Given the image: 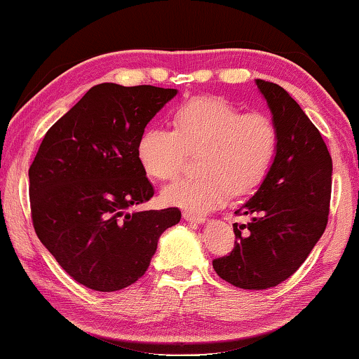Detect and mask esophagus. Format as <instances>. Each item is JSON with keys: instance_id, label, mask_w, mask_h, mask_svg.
<instances>
[{"instance_id": "esophagus-1", "label": "esophagus", "mask_w": 359, "mask_h": 359, "mask_svg": "<svg viewBox=\"0 0 359 359\" xmlns=\"http://www.w3.org/2000/svg\"><path fill=\"white\" fill-rule=\"evenodd\" d=\"M184 219L187 222H195V224H204V222H206V217H204V215L193 214V212H189V210H184Z\"/></svg>"}]
</instances>
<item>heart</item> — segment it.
Returning a JSON list of instances; mask_svg holds the SVG:
<instances>
[{
    "label": "heart",
    "mask_w": 359,
    "mask_h": 359,
    "mask_svg": "<svg viewBox=\"0 0 359 359\" xmlns=\"http://www.w3.org/2000/svg\"><path fill=\"white\" fill-rule=\"evenodd\" d=\"M174 130L147 128L135 155L151 179L170 180L184 168L189 153L200 151V175L180 179L163 190L168 206L206 214L233 195L251 191L275 158L278 129L262 111L241 110L222 97H195L172 113Z\"/></svg>",
    "instance_id": "obj_1"
}]
</instances>
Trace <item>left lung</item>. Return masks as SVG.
Returning a JSON list of instances; mask_svg holds the SVG:
<instances>
[{"label": "left lung", "mask_w": 359, "mask_h": 359, "mask_svg": "<svg viewBox=\"0 0 359 359\" xmlns=\"http://www.w3.org/2000/svg\"><path fill=\"white\" fill-rule=\"evenodd\" d=\"M255 84L278 129L276 153L259 190L235 212L251 222L233 225L235 248L212 266L233 286L259 291L294 275L326 230L332 158L286 90L264 79Z\"/></svg>", "instance_id": "obj_1"}]
</instances>
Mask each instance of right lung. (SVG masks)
Returning a JSON list of instances; mask_svg holds the SVG:
<instances>
[{"label":"right lung","instance_id":"obj_1","mask_svg":"<svg viewBox=\"0 0 359 359\" xmlns=\"http://www.w3.org/2000/svg\"><path fill=\"white\" fill-rule=\"evenodd\" d=\"M177 89L90 88L39 145L28 169L32 220L39 241L73 280L100 292L130 286L149 269L164 230L180 210L128 212L153 185L135 145Z\"/></svg>","mask_w":359,"mask_h":359}]
</instances>
